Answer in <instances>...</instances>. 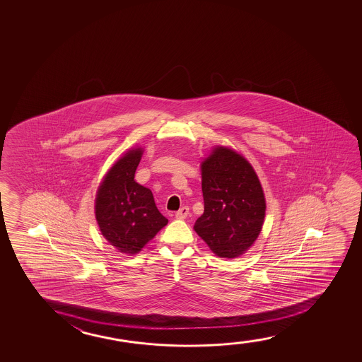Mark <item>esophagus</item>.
I'll use <instances>...</instances> for the list:
<instances>
[{"mask_svg": "<svg viewBox=\"0 0 362 362\" xmlns=\"http://www.w3.org/2000/svg\"><path fill=\"white\" fill-rule=\"evenodd\" d=\"M189 215V208L188 206H183V208L179 209L178 211L175 213V218H179V220H183V218H187Z\"/></svg>", "mask_w": 362, "mask_h": 362, "instance_id": "obj_1", "label": "esophagus"}]
</instances>
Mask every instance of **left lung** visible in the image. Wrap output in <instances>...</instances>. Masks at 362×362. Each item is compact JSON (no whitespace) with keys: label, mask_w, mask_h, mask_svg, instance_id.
<instances>
[{"label":"left lung","mask_w":362,"mask_h":362,"mask_svg":"<svg viewBox=\"0 0 362 362\" xmlns=\"http://www.w3.org/2000/svg\"><path fill=\"white\" fill-rule=\"evenodd\" d=\"M204 214L194 230L216 256L236 258L262 230L266 200L247 159L218 146L202 162Z\"/></svg>","instance_id":"8db88e82"}]
</instances>
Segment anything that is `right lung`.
I'll return each instance as SVG.
<instances>
[{"label":"right lung","instance_id":"right-lung-1","mask_svg":"<svg viewBox=\"0 0 362 362\" xmlns=\"http://www.w3.org/2000/svg\"><path fill=\"white\" fill-rule=\"evenodd\" d=\"M144 154L129 149L105 175L95 200V216L110 245L119 252L136 255L163 228L168 220L159 213L153 194L134 180Z\"/></svg>","mask_w":362,"mask_h":362}]
</instances>
